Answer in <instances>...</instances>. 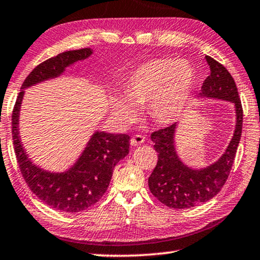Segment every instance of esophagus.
Wrapping results in <instances>:
<instances>
[{
    "label": "esophagus",
    "instance_id": "esophagus-1",
    "mask_svg": "<svg viewBox=\"0 0 260 260\" xmlns=\"http://www.w3.org/2000/svg\"><path fill=\"white\" fill-rule=\"evenodd\" d=\"M144 142H145V138L143 137V136L136 135V136H134L133 138H131L130 144H131V146L137 147V146H139V145H142Z\"/></svg>",
    "mask_w": 260,
    "mask_h": 260
}]
</instances>
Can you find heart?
Wrapping results in <instances>:
<instances>
[{
    "label": "heart",
    "instance_id": "obj_1",
    "mask_svg": "<svg viewBox=\"0 0 260 260\" xmlns=\"http://www.w3.org/2000/svg\"><path fill=\"white\" fill-rule=\"evenodd\" d=\"M195 83L193 66L175 58H154L140 63L127 76L123 93L111 95L114 115L123 124L137 120L136 107H144L151 120L170 125L179 120L189 102Z\"/></svg>",
    "mask_w": 260,
    "mask_h": 260
}]
</instances>
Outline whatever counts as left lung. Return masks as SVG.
<instances>
[{
	"instance_id": "1",
	"label": "left lung",
	"mask_w": 260,
	"mask_h": 260,
	"mask_svg": "<svg viewBox=\"0 0 260 260\" xmlns=\"http://www.w3.org/2000/svg\"><path fill=\"white\" fill-rule=\"evenodd\" d=\"M211 74L207 77L198 98L225 100L234 105L235 129L229 146L216 162L194 169L181 161L176 149L178 123L153 133L151 136L158 160L148 178L152 194L165 206L188 209L215 198L226 183L242 134L243 111L233 77L215 59L206 56Z\"/></svg>"
}]
</instances>
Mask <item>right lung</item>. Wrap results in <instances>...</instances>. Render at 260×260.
Returning <instances> with one entry per match:
<instances>
[{"label": "right lung", "mask_w": 260, "mask_h": 260, "mask_svg": "<svg viewBox=\"0 0 260 260\" xmlns=\"http://www.w3.org/2000/svg\"><path fill=\"white\" fill-rule=\"evenodd\" d=\"M93 53L90 48L59 53L40 63L26 77L12 112V139L21 175L31 192L50 208L61 212L83 211L97 203L107 190L113 169L129 154L127 135L97 130L91 135L83 152L61 172L45 170L30 160L19 133V116L25 89L61 76L66 68Z\"/></svg>", "instance_id": "right-lung-1"}]
</instances>
